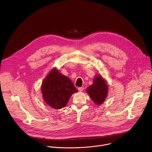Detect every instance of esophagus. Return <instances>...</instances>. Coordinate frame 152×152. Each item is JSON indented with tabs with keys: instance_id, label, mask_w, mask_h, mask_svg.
Returning <instances> with one entry per match:
<instances>
[{
	"instance_id": "obj_1",
	"label": "esophagus",
	"mask_w": 152,
	"mask_h": 152,
	"mask_svg": "<svg viewBox=\"0 0 152 152\" xmlns=\"http://www.w3.org/2000/svg\"><path fill=\"white\" fill-rule=\"evenodd\" d=\"M78 90H79V91L82 92L83 90V87H79V88H78Z\"/></svg>"
}]
</instances>
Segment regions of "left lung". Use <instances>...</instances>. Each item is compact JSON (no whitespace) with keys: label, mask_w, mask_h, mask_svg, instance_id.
I'll use <instances>...</instances> for the list:
<instances>
[{"label":"left lung","mask_w":152,"mask_h":152,"mask_svg":"<svg viewBox=\"0 0 152 152\" xmlns=\"http://www.w3.org/2000/svg\"><path fill=\"white\" fill-rule=\"evenodd\" d=\"M108 85L103 77L96 75L93 80V84L86 88V92L94 103L96 105L102 104L108 94Z\"/></svg>","instance_id":"8db88e82"}]
</instances>
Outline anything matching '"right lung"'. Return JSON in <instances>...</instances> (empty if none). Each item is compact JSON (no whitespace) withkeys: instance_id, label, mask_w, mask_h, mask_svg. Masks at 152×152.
Masks as SVG:
<instances>
[{"instance_id":"obj_1","label":"right lung","mask_w":152,"mask_h":152,"mask_svg":"<svg viewBox=\"0 0 152 152\" xmlns=\"http://www.w3.org/2000/svg\"><path fill=\"white\" fill-rule=\"evenodd\" d=\"M41 92L43 100L48 106L60 109L66 106L72 95L77 92V89L70 79L54 68L43 80Z\"/></svg>"}]
</instances>
